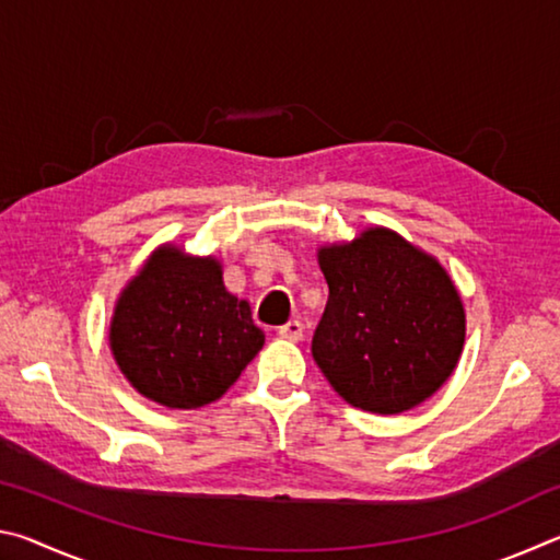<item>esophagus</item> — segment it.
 <instances>
[{"instance_id":"34e87169","label":"esophagus","mask_w":560,"mask_h":560,"mask_svg":"<svg viewBox=\"0 0 560 560\" xmlns=\"http://www.w3.org/2000/svg\"><path fill=\"white\" fill-rule=\"evenodd\" d=\"M277 336H279V338H283V340H301V338H303V326H301V320H289V324L279 326Z\"/></svg>"}]
</instances>
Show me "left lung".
<instances>
[{
  "mask_svg": "<svg viewBox=\"0 0 560 560\" xmlns=\"http://www.w3.org/2000/svg\"><path fill=\"white\" fill-rule=\"evenodd\" d=\"M318 264L328 303L311 355L330 387L375 415L428 400L464 346V308L447 271L383 226L326 246Z\"/></svg>",
  "mask_w": 560,
  "mask_h": 560,
  "instance_id": "left-lung-1",
  "label": "left lung"
}]
</instances>
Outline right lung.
Instances as JSON below:
<instances>
[{
	"label": "right lung",
	"instance_id": "obj_1",
	"mask_svg": "<svg viewBox=\"0 0 560 560\" xmlns=\"http://www.w3.org/2000/svg\"><path fill=\"white\" fill-rule=\"evenodd\" d=\"M264 346L252 308L224 289L214 259L163 246L120 293L110 348L150 400L195 410L222 397Z\"/></svg>",
	"mask_w": 560,
	"mask_h": 560
}]
</instances>
